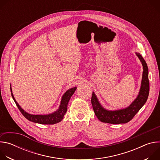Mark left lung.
<instances>
[{
  "label": "left lung",
  "mask_w": 160,
  "mask_h": 160,
  "mask_svg": "<svg viewBox=\"0 0 160 160\" xmlns=\"http://www.w3.org/2000/svg\"><path fill=\"white\" fill-rule=\"evenodd\" d=\"M143 66L142 78L139 95L133 102L127 108L122 109L109 111L104 109L98 101L94 92H92L91 103H92L96 116L102 122L111 124L126 123L130 122L140 109L146 103L149 92V82L148 78V68L147 64L139 54L136 52Z\"/></svg>",
  "instance_id": "8db88e82"
}]
</instances>
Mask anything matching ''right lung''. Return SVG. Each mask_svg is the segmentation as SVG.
Returning <instances> with one entry per match:
<instances>
[{"label":"right lung","instance_id":"1","mask_svg":"<svg viewBox=\"0 0 160 160\" xmlns=\"http://www.w3.org/2000/svg\"><path fill=\"white\" fill-rule=\"evenodd\" d=\"M10 88H11L12 97L16 106H18L19 110L22 113V115H23L27 120H28L30 122L40 123V124L53 125V124H56L57 123L60 122L62 120L65 113L67 111L68 103L69 102L72 95L74 94L75 91L77 89V87H75L68 90L62 97L59 109L57 111H54V112L48 114V115H31V114H29L26 111H25L21 108V106L18 104V103L16 101L14 98V96L12 93L11 87H10Z\"/></svg>","mask_w":160,"mask_h":160}]
</instances>
